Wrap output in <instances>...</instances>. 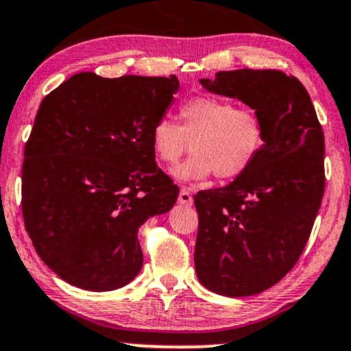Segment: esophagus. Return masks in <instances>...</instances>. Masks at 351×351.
<instances>
[{"label": "esophagus", "mask_w": 351, "mask_h": 351, "mask_svg": "<svg viewBox=\"0 0 351 351\" xmlns=\"http://www.w3.org/2000/svg\"><path fill=\"white\" fill-rule=\"evenodd\" d=\"M178 201L181 202V204H184V206H191L193 204L191 191H189L188 188H181V191L178 194Z\"/></svg>", "instance_id": "obj_1"}]
</instances>
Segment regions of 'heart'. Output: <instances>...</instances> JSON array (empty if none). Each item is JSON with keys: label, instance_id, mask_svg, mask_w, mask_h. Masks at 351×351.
<instances>
[{"label": "heart", "instance_id": "heart-1", "mask_svg": "<svg viewBox=\"0 0 351 351\" xmlns=\"http://www.w3.org/2000/svg\"><path fill=\"white\" fill-rule=\"evenodd\" d=\"M180 124L160 119L150 135L152 150L165 165H175L191 147L193 155L173 170L176 178L199 181L216 175L235 180L255 162L265 143V124L250 108L199 95L178 108Z\"/></svg>", "mask_w": 351, "mask_h": 351}]
</instances>
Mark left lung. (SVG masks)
Listing matches in <instances>:
<instances>
[{"instance_id":"left-lung-1","label":"left lung","mask_w":351,"mask_h":351,"mask_svg":"<svg viewBox=\"0 0 351 351\" xmlns=\"http://www.w3.org/2000/svg\"><path fill=\"white\" fill-rule=\"evenodd\" d=\"M201 84L243 101L265 124L263 149L242 176L194 194L201 285L222 296H253L281 281L309 240L325 189L324 130L293 75L243 69Z\"/></svg>"}]
</instances>
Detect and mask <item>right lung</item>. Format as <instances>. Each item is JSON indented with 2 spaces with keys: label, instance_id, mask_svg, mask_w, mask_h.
Masks as SVG:
<instances>
[{
  "label": "right lung",
  "instance_id": "right-lung-1",
  "mask_svg": "<svg viewBox=\"0 0 351 351\" xmlns=\"http://www.w3.org/2000/svg\"><path fill=\"white\" fill-rule=\"evenodd\" d=\"M178 86L175 75L82 71L42 99L24 147L21 206L37 255L63 281L112 291L141 271L138 227L180 193L150 142Z\"/></svg>",
  "mask_w": 351,
  "mask_h": 351
}]
</instances>
